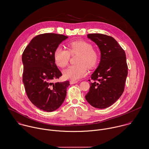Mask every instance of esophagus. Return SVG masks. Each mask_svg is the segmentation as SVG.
<instances>
[{"mask_svg": "<svg viewBox=\"0 0 149 149\" xmlns=\"http://www.w3.org/2000/svg\"><path fill=\"white\" fill-rule=\"evenodd\" d=\"M70 84H75L78 83V81H72V80H71V81H70Z\"/></svg>", "mask_w": 149, "mask_h": 149, "instance_id": "34e87169", "label": "esophagus"}]
</instances>
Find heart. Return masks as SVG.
Masks as SVG:
<instances>
[{"label":"heart","mask_w":149,"mask_h":149,"mask_svg":"<svg viewBox=\"0 0 149 149\" xmlns=\"http://www.w3.org/2000/svg\"><path fill=\"white\" fill-rule=\"evenodd\" d=\"M68 50L58 47L54 53V58L56 64L60 68L65 67L70 59V54H79L77 59V64L72 65L63 71L66 79L76 81L87 74V67H95L99 59L97 52L93 49L92 45L85 41L78 40L71 41L67 44Z\"/></svg>","instance_id":"b5f03b06"}]
</instances>
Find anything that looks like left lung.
<instances>
[{
  "mask_svg": "<svg viewBox=\"0 0 149 149\" xmlns=\"http://www.w3.org/2000/svg\"><path fill=\"white\" fill-rule=\"evenodd\" d=\"M88 37L98 45L101 60L91 75L94 81L85 98L93 107L104 109L114 104L124 91L128 74L125 53L111 36L93 33Z\"/></svg>",
  "mask_w": 149,
  "mask_h": 149,
  "instance_id": "1",
  "label": "left lung"
}]
</instances>
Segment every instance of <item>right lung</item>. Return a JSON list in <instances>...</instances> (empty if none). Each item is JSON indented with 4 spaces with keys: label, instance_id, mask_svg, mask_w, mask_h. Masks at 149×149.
<instances>
[{
    "label": "right lung",
    "instance_id": "1",
    "mask_svg": "<svg viewBox=\"0 0 149 149\" xmlns=\"http://www.w3.org/2000/svg\"><path fill=\"white\" fill-rule=\"evenodd\" d=\"M68 37L44 33L34 37L25 49L22 81L27 96L36 107L46 112L58 109L65 100L68 81L53 83L62 75L55 64L54 53Z\"/></svg>",
    "mask_w": 149,
    "mask_h": 149
}]
</instances>
